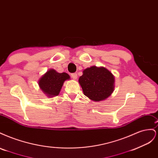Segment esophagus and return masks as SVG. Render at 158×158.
<instances>
[{"mask_svg":"<svg viewBox=\"0 0 158 158\" xmlns=\"http://www.w3.org/2000/svg\"><path fill=\"white\" fill-rule=\"evenodd\" d=\"M71 76H72V77H73V78L74 80H76V79H77V78H78V75H77V74H76V73L72 74Z\"/></svg>","mask_w":158,"mask_h":158,"instance_id":"34e87169","label":"esophagus"}]
</instances>
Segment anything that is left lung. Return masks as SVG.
Returning a JSON list of instances; mask_svg holds the SVG:
<instances>
[{
	"label": "left lung",
	"instance_id": "obj_1",
	"mask_svg": "<svg viewBox=\"0 0 158 158\" xmlns=\"http://www.w3.org/2000/svg\"><path fill=\"white\" fill-rule=\"evenodd\" d=\"M78 82L84 94L94 102L106 99L114 89V76L103 66H92L83 70Z\"/></svg>",
	"mask_w": 158,
	"mask_h": 158
}]
</instances>
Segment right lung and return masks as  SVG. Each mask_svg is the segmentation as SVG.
<instances>
[{"instance_id": "1", "label": "right lung", "mask_w": 158, "mask_h": 158, "mask_svg": "<svg viewBox=\"0 0 158 158\" xmlns=\"http://www.w3.org/2000/svg\"><path fill=\"white\" fill-rule=\"evenodd\" d=\"M70 78L67 73H59L54 69H49L40 78L38 84L47 96L53 98L59 94L64 82Z\"/></svg>"}]
</instances>
